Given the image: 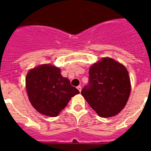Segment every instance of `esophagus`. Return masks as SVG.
Wrapping results in <instances>:
<instances>
[{"label":"esophagus","mask_w":151,"mask_h":151,"mask_svg":"<svg viewBox=\"0 0 151 151\" xmlns=\"http://www.w3.org/2000/svg\"><path fill=\"white\" fill-rule=\"evenodd\" d=\"M77 88H78V90L81 92V90H82V87H81V85H78V87H77Z\"/></svg>","instance_id":"34e87169"}]
</instances>
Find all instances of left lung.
Wrapping results in <instances>:
<instances>
[{
  "mask_svg": "<svg viewBox=\"0 0 151 151\" xmlns=\"http://www.w3.org/2000/svg\"><path fill=\"white\" fill-rule=\"evenodd\" d=\"M88 85L82 90L91 107L101 117H111L125 107L131 92L129 73L122 64L106 57L89 69Z\"/></svg>",
  "mask_w": 151,
  "mask_h": 151,
  "instance_id": "1",
  "label": "left lung"
}]
</instances>
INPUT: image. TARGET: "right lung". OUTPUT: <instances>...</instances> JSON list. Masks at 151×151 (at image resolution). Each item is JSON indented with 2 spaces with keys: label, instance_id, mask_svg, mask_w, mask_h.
<instances>
[{
  "label": "right lung",
  "instance_id": "add662e5",
  "mask_svg": "<svg viewBox=\"0 0 151 151\" xmlns=\"http://www.w3.org/2000/svg\"><path fill=\"white\" fill-rule=\"evenodd\" d=\"M26 86L33 107L51 117L58 116L71 97L79 93L67 78L61 76L60 68L49 64L31 69L26 76Z\"/></svg>",
  "mask_w": 151,
  "mask_h": 151
}]
</instances>
